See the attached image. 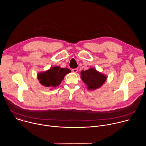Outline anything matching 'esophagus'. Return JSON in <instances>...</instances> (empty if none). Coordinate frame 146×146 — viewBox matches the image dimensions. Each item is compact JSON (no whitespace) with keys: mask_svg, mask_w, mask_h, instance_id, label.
<instances>
[{"mask_svg":"<svg viewBox=\"0 0 146 146\" xmlns=\"http://www.w3.org/2000/svg\"><path fill=\"white\" fill-rule=\"evenodd\" d=\"M72 71L73 73H77L78 72V69L76 68V69H72Z\"/></svg>","mask_w":146,"mask_h":146,"instance_id":"obj_1","label":"esophagus"}]
</instances>
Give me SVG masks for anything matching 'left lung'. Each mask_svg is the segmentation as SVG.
Segmentation results:
<instances>
[{"mask_svg":"<svg viewBox=\"0 0 146 146\" xmlns=\"http://www.w3.org/2000/svg\"><path fill=\"white\" fill-rule=\"evenodd\" d=\"M81 78L87 85L88 90H95L100 88L107 79V76L96 69L91 68L81 72Z\"/></svg>","mask_w":146,"mask_h":146,"instance_id":"obj_1","label":"left lung"}]
</instances>
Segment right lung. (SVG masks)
<instances>
[{
	"mask_svg": "<svg viewBox=\"0 0 146 146\" xmlns=\"http://www.w3.org/2000/svg\"><path fill=\"white\" fill-rule=\"evenodd\" d=\"M70 72V70L68 68L55 66L46 72H39L37 77L42 86L46 87L54 88L58 86L64 80L66 74Z\"/></svg>",
	"mask_w": 146,
	"mask_h": 146,
	"instance_id": "add662e5",
	"label": "right lung"
}]
</instances>
